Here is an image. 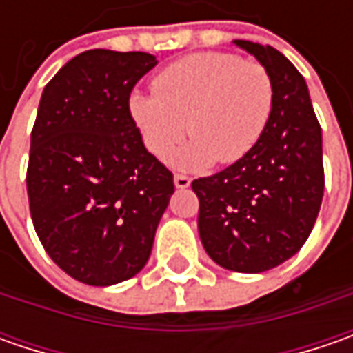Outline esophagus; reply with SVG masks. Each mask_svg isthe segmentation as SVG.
Wrapping results in <instances>:
<instances>
[{
	"mask_svg": "<svg viewBox=\"0 0 353 353\" xmlns=\"http://www.w3.org/2000/svg\"><path fill=\"white\" fill-rule=\"evenodd\" d=\"M174 186L176 188H188L190 186V179L186 174H174Z\"/></svg>",
	"mask_w": 353,
	"mask_h": 353,
	"instance_id": "obj_1",
	"label": "esophagus"
}]
</instances>
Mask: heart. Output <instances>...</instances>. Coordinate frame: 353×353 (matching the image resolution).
Listing matches in <instances>:
<instances>
[{
	"instance_id": "b5f03b06",
	"label": "heart",
	"mask_w": 353,
	"mask_h": 353,
	"mask_svg": "<svg viewBox=\"0 0 353 353\" xmlns=\"http://www.w3.org/2000/svg\"><path fill=\"white\" fill-rule=\"evenodd\" d=\"M155 94L133 92L129 116L145 147L183 170L236 163L263 137L273 114V82L263 64L232 52H194L163 68L153 80Z\"/></svg>"
}]
</instances>
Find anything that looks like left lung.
Instances as JSON below:
<instances>
[{
  "instance_id": "obj_1",
  "label": "left lung",
  "mask_w": 353,
  "mask_h": 353,
  "mask_svg": "<svg viewBox=\"0 0 353 353\" xmlns=\"http://www.w3.org/2000/svg\"><path fill=\"white\" fill-rule=\"evenodd\" d=\"M234 45L263 64L273 82V114L255 149L228 169L196 179L198 234L228 271L263 273L305 245L324 194L322 129L305 78L277 48Z\"/></svg>"
}]
</instances>
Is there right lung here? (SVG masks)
Returning <instances> with one entry per match:
<instances>
[{"label": "right lung", "instance_id": "obj_1", "mask_svg": "<svg viewBox=\"0 0 353 353\" xmlns=\"http://www.w3.org/2000/svg\"><path fill=\"white\" fill-rule=\"evenodd\" d=\"M153 66L149 52L86 50L39 102L27 169L34 232L50 259L86 285L141 271L174 192L172 172L129 116L131 90Z\"/></svg>", "mask_w": 353, "mask_h": 353}]
</instances>
